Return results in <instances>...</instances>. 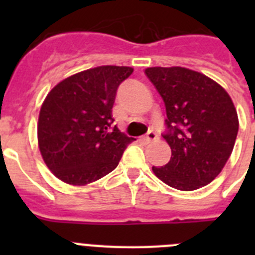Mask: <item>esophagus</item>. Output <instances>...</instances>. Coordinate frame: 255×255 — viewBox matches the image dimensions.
<instances>
[{"mask_svg": "<svg viewBox=\"0 0 255 255\" xmlns=\"http://www.w3.org/2000/svg\"><path fill=\"white\" fill-rule=\"evenodd\" d=\"M158 139V135H157V132L153 131V130H150V131H148V134L144 136V141H147V143H150V141L153 140H157Z\"/></svg>", "mask_w": 255, "mask_h": 255, "instance_id": "34e87169", "label": "esophagus"}]
</instances>
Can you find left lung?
Wrapping results in <instances>:
<instances>
[{
  "mask_svg": "<svg viewBox=\"0 0 255 255\" xmlns=\"http://www.w3.org/2000/svg\"><path fill=\"white\" fill-rule=\"evenodd\" d=\"M145 75L166 107L163 139L171 158L152 170L179 190H195L218 176L234 149L238 114L224 88L185 67H148Z\"/></svg>",
  "mask_w": 255,
  "mask_h": 255,
  "instance_id": "obj_1",
  "label": "left lung"
}]
</instances>
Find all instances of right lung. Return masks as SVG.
Returning <instances> with one entry per match:
<instances>
[{"mask_svg":"<svg viewBox=\"0 0 255 255\" xmlns=\"http://www.w3.org/2000/svg\"><path fill=\"white\" fill-rule=\"evenodd\" d=\"M134 70L100 66L58 83L38 120V144L47 167L70 185H85L114 171L130 138L117 129L112 107L117 88Z\"/></svg>","mask_w":255,"mask_h":255,"instance_id":"1","label":"right lung"}]
</instances>
